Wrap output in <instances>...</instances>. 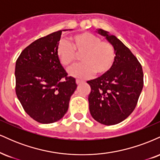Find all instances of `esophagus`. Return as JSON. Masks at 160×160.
<instances>
[{"label":"esophagus","mask_w":160,"mask_h":160,"mask_svg":"<svg viewBox=\"0 0 160 160\" xmlns=\"http://www.w3.org/2000/svg\"><path fill=\"white\" fill-rule=\"evenodd\" d=\"M82 82H84V81H82L81 80H76V83L77 84H81Z\"/></svg>","instance_id":"obj_1"}]
</instances>
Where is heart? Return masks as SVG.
<instances>
[{"instance_id": "1", "label": "heart", "mask_w": 160, "mask_h": 160, "mask_svg": "<svg viewBox=\"0 0 160 160\" xmlns=\"http://www.w3.org/2000/svg\"><path fill=\"white\" fill-rule=\"evenodd\" d=\"M81 55L83 63L70 73L79 78H88L93 74L103 75L113 67L115 61V50L111 43L102 40L94 34L84 32L71 38L70 43L61 40L57 46L56 54L62 65L69 69Z\"/></svg>"}]
</instances>
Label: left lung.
Segmentation results:
<instances>
[{
    "label": "left lung",
    "instance_id": "1",
    "mask_svg": "<svg viewBox=\"0 0 160 160\" xmlns=\"http://www.w3.org/2000/svg\"><path fill=\"white\" fill-rule=\"evenodd\" d=\"M115 50V61L108 73L87 81L91 87L88 100L92 117L112 126L126 120L136 107L144 86V74L137 58L118 38L99 29Z\"/></svg>",
    "mask_w": 160,
    "mask_h": 160
}]
</instances>
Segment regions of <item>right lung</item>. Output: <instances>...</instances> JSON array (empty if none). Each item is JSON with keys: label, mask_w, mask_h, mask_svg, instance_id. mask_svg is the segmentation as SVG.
<instances>
[{"label": "right lung", "mask_w": 160, "mask_h": 160, "mask_svg": "<svg viewBox=\"0 0 160 160\" xmlns=\"http://www.w3.org/2000/svg\"><path fill=\"white\" fill-rule=\"evenodd\" d=\"M62 31L36 40L16 62V93L25 111L43 124L64 117L77 88L75 79L68 77L56 54Z\"/></svg>", "instance_id": "1"}]
</instances>
